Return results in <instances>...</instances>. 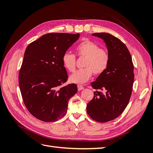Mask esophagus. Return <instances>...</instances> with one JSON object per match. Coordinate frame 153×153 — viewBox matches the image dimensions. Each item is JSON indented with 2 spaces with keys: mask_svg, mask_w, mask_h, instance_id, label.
<instances>
[{
  "mask_svg": "<svg viewBox=\"0 0 153 153\" xmlns=\"http://www.w3.org/2000/svg\"><path fill=\"white\" fill-rule=\"evenodd\" d=\"M84 89V87H83V86H82V85H78V91H81V90H82V89Z\"/></svg>",
  "mask_w": 153,
  "mask_h": 153,
  "instance_id": "esophagus-1",
  "label": "esophagus"
}]
</instances>
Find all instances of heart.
Segmentation results:
<instances>
[{
	"label": "heart",
	"mask_w": 153,
	"mask_h": 153,
	"mask_svg": "<svg viewBox=\"0 0 153 153\" xmlns=\"http://www.w3.org/2000/svg\"><path fill=\"white\" fill-rule=\"evenodd\" d=\"M76 52L80 57L85 58L83 62L84 68L76 71L69 77L73 84H83L89 81L93 73L100 75L107 69L110 56L107 50L100 48L93 41L85 39L76 47ZM62 64L68 71L73 72L76 67V57L73 54L66 52L62 56Z\"/></svg>",
	"instance_id": "obj_1"
}]
</instances>
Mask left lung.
Returning a JSON list of instances; mask_svg holds the SVG:
<instances>
[{"mask_svg": "<svg viewBox=\"0 0 153 153\" xmlns=\"http://www.w3.org/2000/svg\"><path fill=\"white\" fill-rule=\"evenodd\" d=\"M92 36L103 40L110 59L107 69L91 83L98 91L87 105V113L94 121L106 123L118 117L127 106L132 92L134 67L130 53L119 39L106 32Z\"/></svg>", "mask_w": 153, "mask_h": 153, "instance_id": "8db88e82", "label": "left lung"}]
</instances>
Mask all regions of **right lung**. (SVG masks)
Segmentation results:
<instances>
[{
    "label": "right lung",
    "instance_id": "right-lung-1",
    "mask_svg": "<svg viewBox=\"0 0 153 153\" xmlns=\"http://www.w3.org/2000/svg\"><path fill=\"white\" fill-rule=\"evenodd\" d=\"M80 34L49 33L27 47L19 73V86L29 112L44 122H53L66 114L68 101L78 91L68 80L62 56Z\"/></svg>",
    "mask_w": 153,
    "mask_h": 153
}]
</instances>
